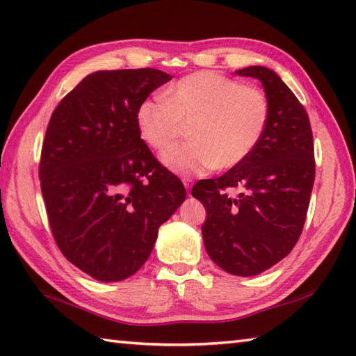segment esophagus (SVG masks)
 Masks as SVG:
<instances>
[{
    "mask_svg": "<svg viewBox=\"0 0 356 356\" xmlns=\"http://www.w3.org/2000/svg\"><path fill=\"white\" fill-rule=\"evenodd\" d=\"M183 183H184V187L188 191V188L192 187V178L191 177H184L183 178Z\"/></svg>",
    "mask_w": 356,
    "mask_h": 356,
    "instance_id": "esophagus-1",
    "label": "esophagus"
}]
</instances>
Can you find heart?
<instances>
[{"mask_svg": "<svg viewBox=\"0 0 356 356\" xmlns=\"http://www.w3.org/2000/svg\"><path fill=\"white\" fill-rule=\"evenodd\" d=\"M141 138L164 151L191 124L193 138L163 154V163L181 175L238 168L254 152L270 122L265 94L213 71L179 79L163 97L140 102L136 114Z\"/></svg>", "mask_w": 356, "mask_h": 356, "instance_id": "1", "label": "heart"}]
</instances>
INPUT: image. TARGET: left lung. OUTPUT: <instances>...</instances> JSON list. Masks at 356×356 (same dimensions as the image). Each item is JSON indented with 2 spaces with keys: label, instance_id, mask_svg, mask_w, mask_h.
<instances>
[{
  "label": "left lung",
  "instance_id": "obj_1",
  "mask_svg": "<svg viewBox=\"0 0 356 356\" xmlns=\"http://www.w3.org/2000/svg\"><path fill=\"white\" fill-rule=\"evenodd\" d=\"M234 73L262 82L270 122L247 160L216 179L198 181L192 195L207 210L202 238L210 259L227 273L248 277L280 262L297 243L315 160L309 117L286 83L266 67Z\"/></svg>",
  "mask_w": 356,
  "mask_h": 356
}]
</instances>
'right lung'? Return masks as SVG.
Listing matches in <instances>:
<instances>
[{"mask_svg":"<svg viewBox=\"0 0 356 356\" xmlns=\"http://www.w3.org/2000/svg\"><path fill=\"white\" fill-rule=\"evenodd\" d=\"M170 79L155 68L96 71L59 102L47 126L39 181L53 238L96 280L136 274L158 228L186 200L136 120L140 102Z\"/></svg>","mask_w":356,"mask_h":356,"instance_id":"1","label":"right lung"}]
</instances>
